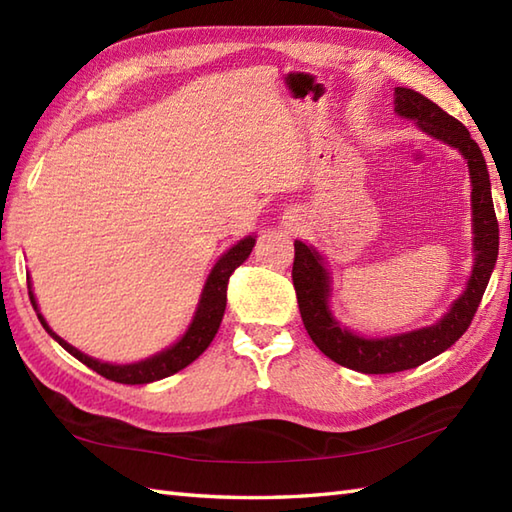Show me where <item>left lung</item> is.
Wrapping results in <instances>:
<instances>
[{"instance_id": "1", "label": "left lung", "mask_w": 512, "mask_h": 512, "mask_svg": "<svg viewBox=\"0 0 512 512\" xmlns=\"http://www.w3.org/2000/svg\"><path fill=\"white\" fill-rule=\"evenodd\" d=\"M394 110L398 116L416 121L422 132H427L429 136L458 149L464 156L466 165H469L473 187L471 206L475 262L466 290L462 292L460 299L453 301L451 310L436 325L396 336H385V339H365V336H358L347 328H341V323L332 317L328 306V270L321 264V255L317 250L297 239L295 264H292V284H295L297 290L303 325H306L314 345L325 356H330L334 363L356 369V372L363 374L405 372V369L418 367L431 361L433 356L449 350L469 330L475 312L480 308L488 279H491L499 250V224L495 217L491 180H488L482 149L471 138L469 129L458 118L449 116L442 107H438L416 90L396 88Z\"/></svg>"}]
</instances>
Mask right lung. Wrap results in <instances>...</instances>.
Listing matches in <instances>:
<instances>
[{
  "mask_svg": "<svg viewBox=\"0 0 512 512\" xmlns=\"http://www.w3.org/2000/svg\"><path fill=\"white\" fill-rule=\"evenodd\" d=\"M255 246V237L248 235L244 239L228 248L226 253L217 259V264L213 266L209 279H206L202 297L198 303V310H195V317L189 325V330L184 332L182 339L178 343H173L171 347H167L165 352H160L151 358H145V361L138 363H129V365H112V363H101L96 358L83 354L72 347L70 343H65L61 336L54 334L46 319L41 317V312L37 310V301L35 295H32V288L28 290L32 306L37 310V317L41 321L43 328L57 341L65 352H70L74 358H79L83 365H88L90 369H94L96 374L105 376L107 380H114V383H123V385H145V383H154V380L167 378L171 374L180 372V369L187 367L189 363H193L206 347L211 345V341L215 339L217 328H220L222 317H224V308H226V288H228V279L235 273L237 266H242L250 250Z\"/></svg>",
  "mask_w": 512,
  "mask_h": 512,
  "instance_id": "obj_1",
  "label": "right lung"
}]
</instances>
